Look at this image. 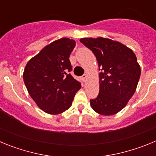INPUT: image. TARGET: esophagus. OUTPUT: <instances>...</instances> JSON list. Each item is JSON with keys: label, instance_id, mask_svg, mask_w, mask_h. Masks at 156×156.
I'll return each mask as SVG.
<instances>
[{"label": "esophagus", "instance_id": "1", "mask_svg": "<svg viewBox=\"0 0 156 156\" xmlns=\"http://www.w3.org/2000/svg\"><path fill=\"white\" fill-rule=\"evenodd\" d=\"M87 78V74H83V75L82 76V80L83 82H86Z\"/></svg>", "mask_w": 156, "mask_h": 156}]
</instances>
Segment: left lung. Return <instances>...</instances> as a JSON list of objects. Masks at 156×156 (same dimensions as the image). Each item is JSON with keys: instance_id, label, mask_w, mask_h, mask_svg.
<instances>
[{"instance_id": "8db88e82", "label": "left lung", "mask_w": 156, "mask_h": 156, "mask_svg": "<svg viewBox=\"0 0 156 156\" xmlns=\"http://www.w3.org/2000/svg\"><path fill=\"white\" fill-rule=\"evenodd\" d=\"M92 51L99 70V94L90 100L92 108L103 115L116 114L134 94L140 76L137 57L130 48L108 38H82Z\"/></svg>"}]
</instances>
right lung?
Listing matches in <instances>:
<instances>
[{
  "mask_svg": "<svg viewBox=\"0 0 156 156\" xmlns=\"http://www.w3.org/2000/svg\"><path fill=\"white\" fill-rule=\"evenodd\" d=\"M76 41L61 38L47 45L27 62L23 80L41 109L51 115L62 113L72 105L79 81L72 76L69 55Z\"/></svg>",
  "mask_w": 156,
  "mask_h": 156,
  "instance_id": "right-lung-1",
  "label": "right lung"
}]
</instances>
